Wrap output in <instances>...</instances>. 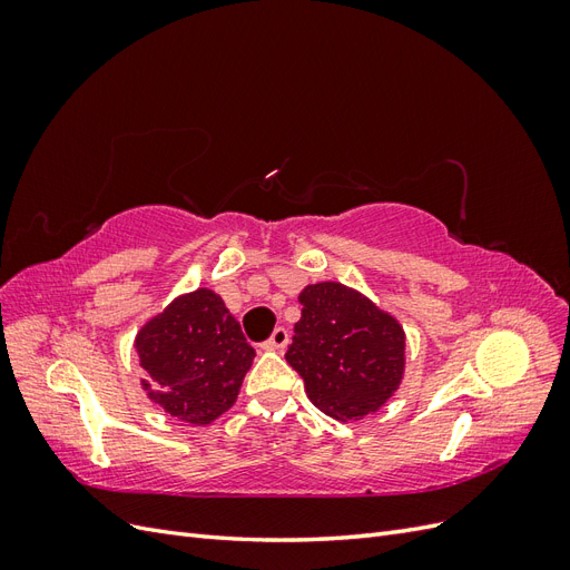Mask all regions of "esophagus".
Returning <instances> with one entry per match:
<instances>
[{
	"mask_svg": "<svg viewBox=\"0 0 570 570\" xmlns=\"http://www.w3.org/2000/svg\"><path fill=\"white\" fill-rule=\"evenodd\" d=\"M287 342H289V333L285 331V327H275L271 340L264 344V347L271 352H283L287 347Z\"/></svg>",
	"mask_w": 570,
	"mask_h": 570,
	"instance_id": "obj_1",
	"label": "esophagus"
}]
</instances>
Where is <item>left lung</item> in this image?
I'll list each match as a JSON object with an SVG mask.
<instances>
[{
	"mask_svg": "<svg viewBox=\"0 0 570 570\" xmlns=\"http://www.w3.org/2000/svg\"><path fill=\"white\" fill-rule=\"evenodd\" d=\"M302 318L287 347L306 396L325 416L356 423L383 409L406 371V333L364 292L337 281L299 292Z\"/></svg>",
	"mask_w": 570,
	"mask_h": 570,
	"instance_id": "1",
	"label": "left lung"
}]
</instances>
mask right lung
<instances>
[{"label":"right lung","instance_id":"obj_1","mask_svg":"<svg viewBox=\"0 0 570 570\" xmlns=\"http://www.w3.org/2000/svg\"><path fill=\"white\" fill-rule=\"evenodd\" d=\"M147 400L189 425H209L235 402L254 361L243 327L209 287L185 292L135 335Z\"/></svg>","mask_w":570,"mask_h":570}]
</instances>
